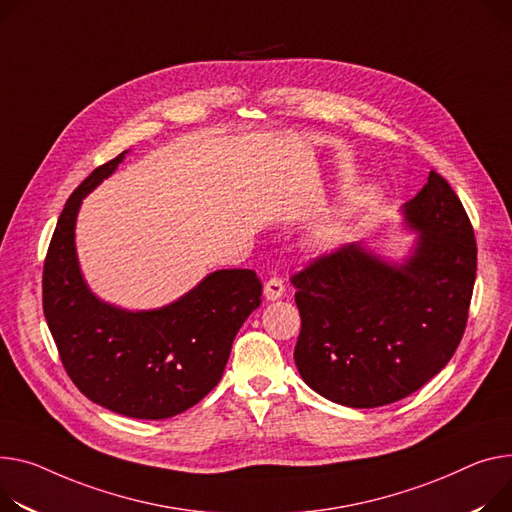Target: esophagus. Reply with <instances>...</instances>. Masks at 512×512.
<instances>
[{"mask_svg":"<svg viewBox=\"0 0 512 512\" xmlns=\"http://www.w3.org/2000/svg\"><path fill=\"white\" fill-rule=\"evenodd\" d=\"M286 292V286H284V280L282 278H269L265 282V288H263V294L267 300H280Z\"/></svg>","mask_w":512,"mask_h":512,"instance_id":"obj_1","label":"esophagus"}]
</instances>
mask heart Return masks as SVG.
I'll return each mask as SVG.
<instances>
[{
  "label": "heart",
  "instance_id": "heart-1",
  "mask_svg": "<svg viewBox=\"0 0 512 512\" xmlns=\"http://www.w3.org/2000/svg\"><path fill=\"white\" fill-rule=\"evenodd\" d=\"M348 234H350V228H348L346 222L333 220V222H329V224H325V226L321 228L319 238H321V243H323L325 247L333 249V247L342 245V243L346 241V238H348Z\"/></svg>",
  "mask_w": 512,
  "mask_h": 512
}]
</instances>
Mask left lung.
<instances>
[{
	"label": "left lung",
	"instance_id": "8db88e82",
	"mask_svg": "<svg viewBox=\"0 0 512 512\" xmlns=\"http://www.w3.org/2000/svg\"><path fill=\"white\" fill-rule=\"evenodd\" d=\"M418 232L403 261L344 245L292 276L302 319V381L348 407H379L424 387L453 358L469 315L478 247L457 193L438 173L401 208Z\"/></svg>",
	"mask_w": 512,
	"mask_h": 512
}]
</instances>
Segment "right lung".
<instances>
[{
	"mask_svg": "<svg viewBox=\"0 0 512 512\" xmlns=\"http://www.w3.org/2000/svg\"><path fill=\"white\" fill-rule=\"evenodd\" d=\"M125 154L94 168L67 199L45 259L43 311L67 374L90 401L121 416L164 420L218 385L263 286L253 269H218L160 309L125 311L100 300L78 263L76 218L82 199Z\"/></svg>",
	"mask_w": 512,
	"mask_h": 512,
	"instance_id": "add662e5",
	"label": "right lung"
}]
</instances>
